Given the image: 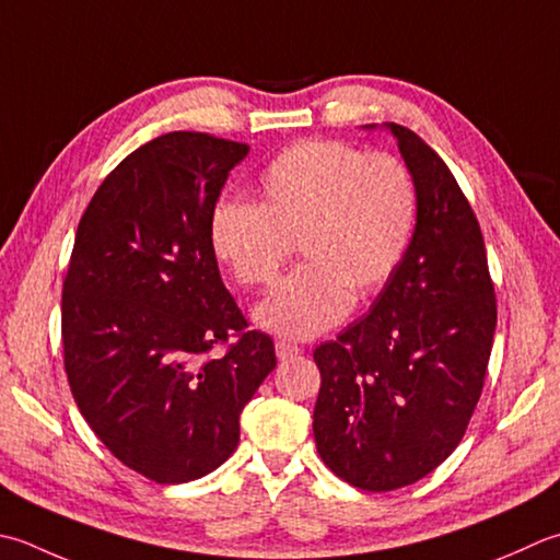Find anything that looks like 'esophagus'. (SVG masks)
Instances as JSON below:
<instances>
[{"mask_svg": "<svg viewBox=\"0 0 560 560\" xmlns=\"http://www.w3.org/2000/svg\"><path fill=\"white\" fill-rule=\"evenodd\" d=\"M273 349H277V357L281 359V361H287V359H293V357H299L303 349L299 347V345H293V342H287V339H279L277 345H273Z\"/></svg>", "mask_w": 560, "mask_h": 560, "instance_id": "esophagus-1", "label": "esophagus"}]
</instances>
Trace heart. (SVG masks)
<instances>
[{
	"label": "heart",
	"mask_w": 560,
	"mask_h": 560,
	"mask_svg": "<svg viewBox=\"0 0 560 560\" xmlns=\"http://www.w3.org/2000/svg\"><path fill=\"white\" fill-rule=\"evenodd\" d=\"M257 206L223 199L208 218L213 255L243 289L265 291L299 243L305 265L255 317L305 339L345 320L354 299L381 291L402 265L418 225L415 174L393 152L345 140H301L257 179Z\"/></svg>",
	"instance_id": "b5f03b06"
}]
</instances>
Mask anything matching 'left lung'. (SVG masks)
<instances>
[{"instance_id": "1", "label": "left lung", "mask_w": 560, "mask_h": 560, "mask_svg": "<svg viewBox=\"0 0 560 560\" xmlns=\"http://www.w3.org/2000/svg\"><path fill=\"white\" fill-rule=\"evenodd\" d=\"M388 128L418 182L412 243L369 313L313 352L317 454L369 492L418 483L464 440L498 323L483 233L462 186L418 133Z\"/></svg>"}]
</instances>
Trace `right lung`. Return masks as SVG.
<instances>
[{"mask_svg":"<svg viewBox=\"0 0 560 560\" xmlns=\"http://www.w3.org/2000/svg\"><path fill=\"white\" fill-rule=\"evenodd\" d=\"M247 152L211 133L160 136L108 174L77 225L62 281L72 398L120 464L162 486L228 462L240 412L277 366L208 240L228 172Z\"/></svg>","mask_w":560,"mask_h":560,"instance_id":"right-lung-1","label":"right lung"}]
</instances>
